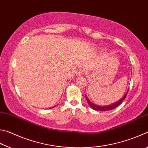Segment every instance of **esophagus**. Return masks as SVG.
I'll return each instance as SVG.
<instances>
[{
	"instance_id": "obj_1",
	"label": "esophagus",
	"mask_w": 148,
	"mask_h": 148,
	"mask_svg": "<svg viewBox=\"0 0 148 148\" xmlns=\"http://www.w3.org/2000/svg\"><path fill=\"white\" fill-rule=\"evenodd\" d=\"M85 73V71L83 69H80L78 71L76 72V76H81Z\"/></svg>"
}]
</instances>
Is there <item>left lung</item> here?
<instances>
[{"label": "left lung", "mask_w": 148, "mask_h": 148, "mask_svg": "<svg viewBox=\"0 0 148 148\" xmlns=\"http://www.w3.org/2000/svg\"><path fill=\"white\" fill-rule=\"evenodd\" d=\"M127 92H128V91H127V93L125 94L123 97L121 99H120L119 101H117L116 102H115V103L112 104L111 105H108V106H98V105H96L93 103H92V102L89 101L87 98V96L86 95V100L87 102H88V104L91 108H92V109L95 110H98V111H108V110H113L114 108H116V107H117L119 106V105L121 103L123 102V101L126 98V96L127 95Z\"/></svg>", "instance_id": "obj_1"}]
</instances>
